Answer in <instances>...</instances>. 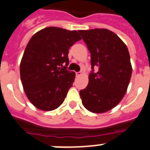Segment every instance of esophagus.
<instances>
[{"mask_svg":"<svg viewBox=\"0 0 150 150\" xmlns=\"http://www.w3.org/2000/svg\"><path fill=\"white\" fill-rule=\"evenodd\" d=\"M80 74H81V72H76V77H77V76H80Z\"/></svg>","mask_w":150,"mask_h":150,"instance_id":"34e87169","label":"esophagus"}]
</instances>
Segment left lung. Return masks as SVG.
I'll return each instance as SVG.
<instances>
[{
    "label": "left lung",
    "instance_id": "obj_1",
    "mask_svg": "<svg viewBox=\"0 0 150 150\" xmlns=\"http://www.w3.org/2000/svg\"><path fill=\"white\" fill-rule=\"evenodd\" d=\"M91 54V71L86 88L80 90L88 111L107 112L122 99L132 76L128 48L116 34L105 28L78 30Z\"/></svg>",
    "mask_w": 150,
    "mask_h": 150
}]
</instances>
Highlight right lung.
Segmentation results:
<instances>
[{
    "instance_id": "1",
    "label": "right lung",
    "mask_w": 150,
    "mask_h": 150,
    "mask_svg": "<svg viewBox=\"0 0 150 150\" xmlns=\"http://www.w3.org/2000/svg\"><path fill=\"white\" fill-rule=\"evenodd\" d=\"M81 40L76 30L49 27L36 33L24 52L20 76L28 98L37 108L52 110L64 100L75 73L67 71L69 49Z\"/></svg>"
}]
</instances>
